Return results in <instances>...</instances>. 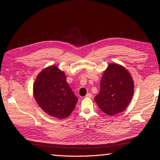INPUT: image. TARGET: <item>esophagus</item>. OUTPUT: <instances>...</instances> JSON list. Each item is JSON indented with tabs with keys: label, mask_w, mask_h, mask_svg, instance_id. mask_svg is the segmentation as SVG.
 Wrapping results in <instances>:
<instances>
[{
	"label": "esophagus",
	"mask_w": 160,
	"mask_h": 160,
	"mask_svg": "<svg viewBox=\"0 0 160 160\" xmlns=\"http://www.w3.org/2000/svg\"><path fill=\"white\" fill-rule=\"evenodd\" d=\"M91 97H92V94L89 93L85 95V98H91Z\"/></svg>",
	"instance_id": "obj_1"
}]
</instances>
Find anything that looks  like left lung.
Wrapping results in <instances>:
<instances>
[{"mask_svg": "<svg viewBox=\"0 0 160 160\" xmlns=\"http://www.w3.org/2000/svg\"><path fill=\"white\" fill-rule=\"evenodd\" d=\"M133 89V81L129 72L122 66L111 63L104 71L99 93L94 100L105 113L113 115L128 107Z\"/></svg>", "mask_w": 160, "mask_h": 160, "instance_id": "left-lung-1", "label": "left lung"}]
</instances>
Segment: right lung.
<instances>
[{
	"label": "right lung",
	"mask_w": 160,
	"mask_h": 160,
	"mask_svg": "<svg viewBox=\"0 0 160 160\" xmlns=\"http://www.w3.org/2000/svg\"><path fill=\"white\" fill-rule=\"evenodd\" d=\"M33 93L40 108L58 119L69 116L78 101L67 83L65 73L55 66L48 67L38 74Z\"/></svg>",
	"instance_id": "add662e5"
}]
</instances>
